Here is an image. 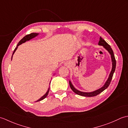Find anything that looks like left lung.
Returning <instances> with one entry per match:
<instances>
[{
  "mask_svg": "<svg viewBox=\"0 0 128 128\" xmlns=\"http://www.w3.org/2000/svg\"><path fill=\"white\" fill-rule=\"evenodd\" d=\"M98 45L99 46H103V47L104 48L105 50H107L108 53H110V58H111V60H112V70L110 72V74L109 75V76H108V78H107V81H106V82L104 83V85L101 88L96 90L92 92H82V91H80L79 90H78L76 88H74V86H73L72 83L71 82L70 80H69V85L70 88L72 90V91L75 92L76 94H77L78 95H80V96H84V97H93L97 96V94H100V93H101L102 92L107 88L108 86H109L110 84V81L112 80V78L113 77V75L114 72H115L116 70V60L114 57V55L113 53V51L112 50V49L111 48L110 46L108 44V43L106 42L105 40H103L101 37H100V40L98 42Z\"/></svg>",
  "mask_w": 128,
  "mask_h": 128,
  "instance_id": "left-lung-1",
  "label": "left lung"
}]
</instances>
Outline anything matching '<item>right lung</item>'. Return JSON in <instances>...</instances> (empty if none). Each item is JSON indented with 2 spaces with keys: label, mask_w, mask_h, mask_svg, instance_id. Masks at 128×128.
Listing matches in <instances>:
<instances>
[{
  "label": "right lung",
  "mask_w": 128,
  "mask_h": 128,
  "mask_svg": "<svg viewBox=\"0 0 128 128\" xmlns=\"http://www.w3.org/2000/svg\"><path fill=\"white\" fill-rule=\"evenodd\" d=\"M39 34H37V33H32V34H29L26 35V36H25L24 38H22L20 40V42H19L18 43V44L17 46H16V47L15 48L14 51V52H13V53H12V56L14 55V53L15 52V51L16 50H17V49H18V46H20V44H22V43H25V42H27V41H28V40H30L32 39V38H34L37 37V36H38V35H39ZM49 91H50V88H49L48 89V90H47V92H46V93L44 95H43V96L42 97H40L39 100H38L36 102L40 101V100H43V99H44L47 96V95L48 94Z\"/></svg>",
  "instance_id": "right-lung-1"
}]
</instances>
